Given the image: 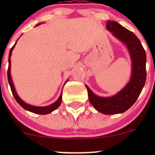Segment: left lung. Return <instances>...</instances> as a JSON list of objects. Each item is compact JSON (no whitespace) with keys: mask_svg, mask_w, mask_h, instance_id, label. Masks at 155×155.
Returning <instances> with one entry per match:
<instances>
[{"mask_svg":"<svg viewBox=\"0 0 155 155\" xmlns=\"http://www.w3.org/2000/svg\"><path fill=\"white\" fill-rule=\"evenodd\" d=\"M108 31L126 45L131 61V78L125 87L115 95L103 97L94 94L85 85L91 104L105 115L122 113L130 109L140 96L146 80V54L137 36L133 32L114 21H108Z\"/></svg>","mask_w":155,"mask_h":155,"instance_id":"left-lung-1","label":"left lung"}]
</instances>
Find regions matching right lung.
Segmentation results:
<instances>
[{
  "instance_id": "right-lung-1",
  "label": "right lung",
  "mask_w": 155,
  "mask_h": 155,
  "mask_svg": "<svg viewBox=\"0 0 155 155\" xmlns=\"http://www.w3.org/2000/svg\"><path fill=\"white\" fill-rule=\"evenodd\" d=\"M42 23H39L37 25L42 24ZM15 45H14V46L10 48V54H9V67H8V70H7V78H8V82H9V84H10V88H11V91H12V94H13L14 97H15V101H17V103H18V104H19L21 107L24 108L25 109H26V110L29 111V112H34V113L40 114V115H46V114L50 113V112H51L52 111L55 110V109L61 105V101H62V94H61V95H60V97H58V99L57 101L54 103V104H51V105H49V106H47V107H35V106L29 105V104L25 103L24 101H23L22 100H21V98L18 97V95L17 94L16 91H15V87H14L13 82H12V77H11V75H10V64H11L10 57H11V54H12V51L13 50V48L15 46ZM67 81H68V80H67Z\"/></svg>"
}]
</instances>
